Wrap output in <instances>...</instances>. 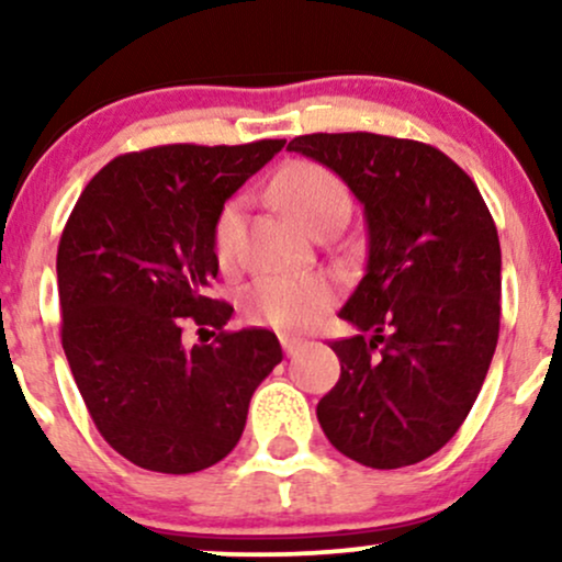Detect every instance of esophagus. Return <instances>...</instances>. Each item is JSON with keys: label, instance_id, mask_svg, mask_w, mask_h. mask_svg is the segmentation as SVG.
Here are the masks:
<instances>
[{"label": "esophagus", "instance_id": "1", "mask_svg": "<svg viewBox=\"0 0 562 562\" xmlns=\"http://www.w3.org/2000/svg\"><path fill=\"white\" fill-rule=\"evenodd\" d=\"M280 344H282V351H285L288 357H293V353H299L303 348V340L290 338V335H280Z\"/></svg>", "mask_w": 562, "mask_h": 562}]
</instances>
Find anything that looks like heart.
<instances>
[{
  "label": "heart",
  "instance_id": "heart-1",
  "mask_svg": "<svg viewBox=\"0 0 562 562\" xmlns=\"http://www.w3.org/2000/svg\"><path fill=\"white\" fill-rule=\"evenodd\" d=\"M269 195L288 216H293L306 232H319L333 222H346L351 198L344 179L322 164L293 160L272 179ZM243 200L224 203L214 224V254L222 267H229L240 237ZM335 290L330 280L317 274L303 277H261L245 290L243 308L256 325L274 330H306L333 306Z\"/></svg>",
  "mask_w": 562,
  "mask_h": 562
}]
</instances>
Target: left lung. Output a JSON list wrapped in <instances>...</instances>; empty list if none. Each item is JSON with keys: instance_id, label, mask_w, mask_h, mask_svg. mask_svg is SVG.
<instances>
[{"instance_id": "8db88e82", "label": "left lung", "mask_w": 562, "mask_h": 562, "mask_svg": "<svg viewBox=\"0 0 562 562\" xmlns=\"http://www.w3.org/2000/svg\"><path fill=\"white\" fill-rule=\"evenodd\" d=\"M288 150L338 173L364 205L367 272L333 340L340 380L317 417L340 454L415 465L465 423L499 338L502 250L479 187L449 156L370 132L303 134Z\"/></svg>"}]
</instances>
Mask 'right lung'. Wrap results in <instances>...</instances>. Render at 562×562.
I'll list each match as a JSON object with an SVG mask.
<instances>
[{
  "mask_svg": "<svg viewBox=\"0 0 562 562\" xmlns=\"http://www.w3.org/2000/svg\"><path fill=\"white\" fill-rule=\"evenodd\" d=\"M285 139L126 153L83 187L57 245L63 351L111 447L156 473H198L240 441L259 383L282 362L274 333L224 330L214 224ZM184 324L220 330L187 349Z\"/></svg>",
  "mask_w": 562,
  "mask_h": 562,
  "instance_id": "right-lung-1",
  "label": "right lung"
}]
</instances>
